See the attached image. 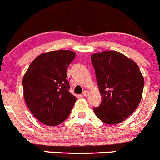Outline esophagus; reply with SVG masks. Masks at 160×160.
Here are the masks:
<instances>
[{"mask_svg": "<svg viewBox=\"0 0 160 160\" xmlns=\"http://www.w3.org/2000/svg\"><path fill=\"white\" fill-rule=\"evenodd\" d=\"M88 95H89L88 91H84V92H83V96H88Z\"/></svg>", "mask_w": 160, "mask_h": 160, "instance_id": "1", "label": "esophagus"}]
</instances>
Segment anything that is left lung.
I'll return each mask as SVG.
<instances>
[{
	"label": "left lung",
	"mask_w": 160,
	"mask_h": 160,
	"mask_svg": "<svg viewBox=\"0 0 160 160\" xmlns=\"http://www.w3.org/2000/svg\"><path fill=\"white\" fill-rule=\"evenodd\" d=\"M91 60L102 96L95 114L108 124L121 123L137 108L142 98L144 79L139 66L116 51L94 53Z\"/></svg>",
	"instance_id": "obj_1"
}]
</instances>
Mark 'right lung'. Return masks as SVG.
Here are the masks:
<instances>
[{
  "instance_id": "add662e5",
  "label": "right lung",
  "mask_w": 160,
  "mask_h": 160,
  "mask_svg": "<svg viewBox=\"0 0 160 160\" xmlns=\"http://www.w3.org/2000/svg\"><path fill=\"white\" fill-rule=\"evenodd\" d=\"M76 57L70 50H57L39 55L23 77V92L28 109L48 126L64 122L77 100L69 92L67 68Z\"/></svg>"
}]
</instances>
